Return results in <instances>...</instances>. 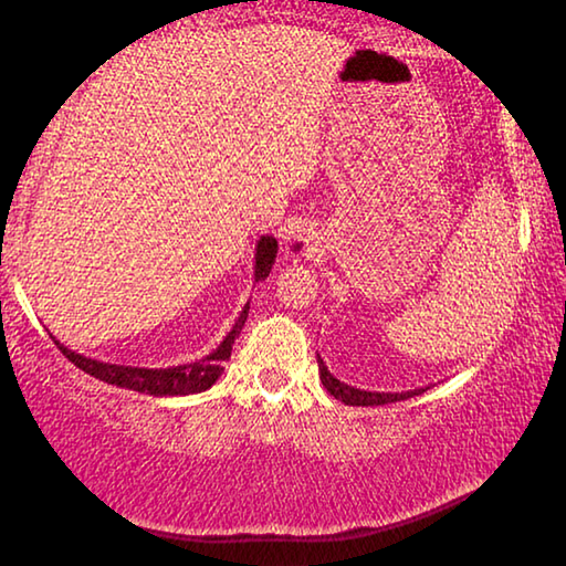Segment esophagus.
Wrapping results in <instances>:
<instances>
[{"instance_id": "34e87169", "label": "esophagus", "mask_w": 566, "mask_h": 566, "mask_svg": "<svg viewBox=\"0 0 566 566\" xmlns=\"http://www.w3.org/2000/svg\"><path fill=\"white\" fill-rule=\"evenodd\" d=\"M306 252V244L302 242V239H294V242H290V254L292 256H302Z\"/></svg>"}]
</instances>
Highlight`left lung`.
<instances>
[{"mask_svg": "<svg viewBox=\"0 0 566 566\" xmlns=\"http://www.w3.org/2000/svg\"><path fill=\"white\" fill-rule=\"evenodd\" d=\"M317 364H319V379L324 389L329 391L334 399L344 401V405L349 407H379V405H391V401H401V399H409V397H417L421 391L427 389H411V391H364L357 387H349L339 381L334 375H329L327 364L317 354Z\"/></svg>", "mask_w": 566, "mask_h": 566, "instance_id": "1", "label": "left lung"}]
</instances>
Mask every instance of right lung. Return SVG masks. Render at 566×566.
Here are the masks:
<instances>
[{"instance_id": "right-lung-1", "label": "right lung", "mask_w": 566, "mask_h": 566, "mask_svg": "<svg viewBox=\"0 0 566 566\" xmlns=\"http://www.w3.org/2000/svg\"><path fill=\"white\" fill-rule=\"evenodd\" d=\"M276 239L272 234L262 237L256 242V254H254V282H262L270 276L272 264L276 260ZM249 314V302L244 304V310L239 312V317L234 322V327L229 329L222 344L207 354L205 359L199 361H189V364H179V367H167V369H147V367H124V364H109V361H97L92 357H84V354H76L72 349H66L64 344L56 342L60 352L70 359L74 367H80L82 371H87L94 379L107 381V385L122 387V389H132V391H142V395H155V397H185V395H197V391H205L214 385V381L222 377L224 371V361L232 357V344L242 332L244 322Z\"/></svg>"}]
</instances>
